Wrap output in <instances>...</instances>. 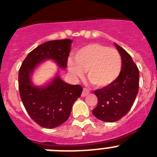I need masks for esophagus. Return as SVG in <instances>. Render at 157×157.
I'll list each match as a JSON object with an SVG mask.
<instances>
[{"mask_svg": "<svg viewBox=\"0 0 157 157\" xmlns=\"http://www.w3.org/2000/svg\"><path fill=\"white\" fill-rule=\"evenodd\" d=\"M89 94H90V90H89L88 89L84 88L82 90V97H86V96L88 95Z\"/></svg>", "mask_w": 157, "mask_h": 157, "instance_id": "34e87169", "label": "esophagus"}]
</instances>
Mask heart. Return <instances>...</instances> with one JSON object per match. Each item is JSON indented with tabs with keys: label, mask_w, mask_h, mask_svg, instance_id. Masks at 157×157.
I'll use <instances>...</instances> for the list:
<instances>
[{
	"label": "heart",
	"mask_w": 157,
	"mask_h": 157,
	"mask_svg": "<svg viewBox=\"0 0 157 157\" xmlns=\"http://www.w3.org/2000/svg\"><path fill=\"white\" fill-rule=\"evenodd\" d=\"M74 59L67 61V68L74 78H81L86 70L87 77L99 88L114 82L120 75L122 60L120 53L113 48L98 43H91L78 49Z\"/></svg>",
	"instance_id": "b5f03b06"
}]
</instances>
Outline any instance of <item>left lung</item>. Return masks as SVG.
<instances>
[{
    "mask_svg": "<svg viewBox=\"0 0 157 157\" xmlns=\"http://www.w3.org/2000/svg\"><path fill=\"white\" fill-rule=\"evenodd\" d=\"M122 59L120 75L114 82L94 91L98 104L93 114L98 120L112 123L127 114L134 104L139 88V71L130 54L115 43Z\"/></svg>",
    "mask_w": 157,
    "mask_h": 157,
    "instance_id": "obj_1",
    "label": "left lung"
}]
</instances>
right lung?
<instances>
[{
	"mask_svg": "<svg viewBox=\"0 0 157 157\" xmlns=\"http://www.w3.org/2000/svg\"><path fill=\"white\" fill-rule=\"evenodd\" d=\"M71 43V39H63L41 44L27 55L19 68V90L23 105L32 120L45 128H55L67 121L82 87L66 83L58 75L48 85L35 86L30 76L45 59H52L60 68H66Z\"/></svg>",
	"mask_w": 157,
	"mask_h": 157,
	"instance_id": "1",
	"label": "right lung"
}]
</instances>
